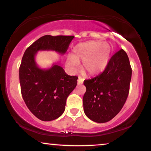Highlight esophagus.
Returning <instances> with one entry per match:
<instances>
[{
    "mask_svg": "<svg viewBox=\"0 0 151 151\" xmlns=\"http://www.w3.org/2000/svg\"><path fill=\"white\" fill-rule=\"evenodd\" d=\"M83 83V79L82 78L78 77V80H77V83H78V85H81V84H82Z\"/></svg>",
    "mask_w": 151,
    "mask_h": 151,
    "instance_id": "1",
    "label": "esophagus"
}]
</instances>
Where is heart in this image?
Returning <instances> with one entry per match:
<instances>
[{
	"label": "heart",
	"mask_w": 151,
	"mask_h": 151,
	"mask_svg": "<svg viewBox=\"0 0 151 151\" xmlns=\"http://www.w3.org/2000/svg\"><path fill=\"white\" fill-rule=\"evenodd\" d=\"M111 48L107 42L91 41L78 44L73 49V55L67 57L65 64L70 71L75 73L82 62V70L89 75H96L107 66Z\"/></svg>",
	"instance_id": "heart-1"
}]
</instances>
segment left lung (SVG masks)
Wrapping results in <instances>:
<instances>
[{
	"label": "left lung",
	"instance_id": "obj_1",
	"mask_svg": "<svg viewBox=\"0 0 151 151\" xmlns=\"http://www.w3.org/2000/svg\"><path fill=\"white\" fill-rule=\"evenodd\" d=\"M131 74L128 55L120 49L111 57L103 73L85 80L86 92L83 102L87 117L99 123L115 117L127 101Z\"/></svg>",
	"mask_w": 151,
	"mask_h": 151
}]
</instances>
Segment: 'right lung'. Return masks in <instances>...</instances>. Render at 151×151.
<instances>
[{"mask_svg": "<svg viewBox=\"0 0 151 151\" xmlns=\"http://www.w3.org/2000/svg\"><path fill=\"white\" fill-rule=\"evenodd\" d=\"M74 36L46 35L27 48L22 59L19 77L24 103L35 117L51 121L62 115L66 99L77 84L78 77L68 75L59 63L42 69L35 62L40 50H53L63 55Z\"/></svg>", "mask_w": 151, "mask_h": 151, "instance_id": "1", "label": "right lung"}]
</instances>
